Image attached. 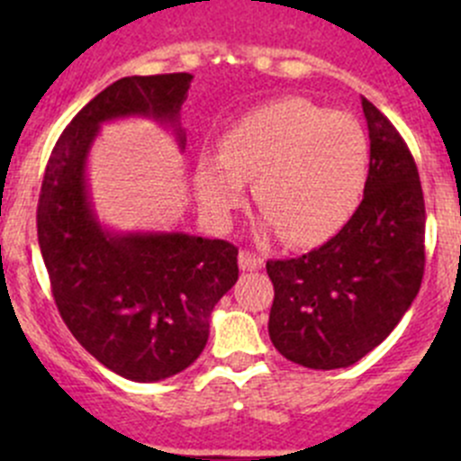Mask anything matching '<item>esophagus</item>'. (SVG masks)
<instances>
[{"mask_svg": "<svg viewBox=\"0 0 461 461\" xmlns=\"http://www.w3.org/2000/svg\"><path fill=\"white\" fill-rule=\"evenodd\" d=\"M239 267L243 269V272H254V269H260L263 267V257L249 252V249H243V252L239 254Z\"/></svg>", "mask_w": 461, "mask_h": 461, "instance_id": "esophagus-1", "label": "esophagus"}]
</instances>
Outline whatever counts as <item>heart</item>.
<instances>
[{
    "mask_svg": "<svg viewBox=\"0 0 461 461\" xmlns=\"http://www.w3.org/2000/svg\"><path fill=\"white\" fill-rule=\"evenodd\" d=\"M370 174L368 136L355 118L301 97L269 102L240 115L221 149H203L194 187L218 225L248 196V180L287 245H317L337 234L361 204Z\"/></svg>",
    "mask_w": 461,
    "mask_h": 461,
    "instance_id": "b5f03b06",
    "label": "heart"
}]
</instances>
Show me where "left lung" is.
<instances>
[{
	"instance_id": "1",
	"label": "left lung",
	"mask_w": 461,
	"mask_h": 461,
	"mask_svg": "<svg viewBox=\"0 0 461 461\" xmlns=\"http://www.w3.org/2000/svg\"><path fill=\"white\" fill-rule=\"evenodd\" d=\"M370 174L355 216L328 243L267 260L274 283L269 339L312 370L348 368L402 321L424 278L426 207L411 149L364 97Z\"/></svg>"
}]
</instances>
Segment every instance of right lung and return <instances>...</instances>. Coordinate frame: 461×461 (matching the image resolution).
I'll list each match as a JSON object with an SVG mask.
<instances>
[{"label":"right lung","instance_id":"obj_1","mask_svg":"<svg viewBox=\"0 0 461 461\" xmlns=\"http://www.w3.org/2000/svg\"><path fill=\"white\" fill-rule=\"evenodd\" d=\"M189 73L131 76L97 93L50 151L37 203V240L55 305L88 355L131 381H160L201 357L209 317L239 278V248L183 231L111 234L86 189L102 122L144 115L178 127Z\"/></svg>","mask_w":461,"mask_h":461}]
</instances>
